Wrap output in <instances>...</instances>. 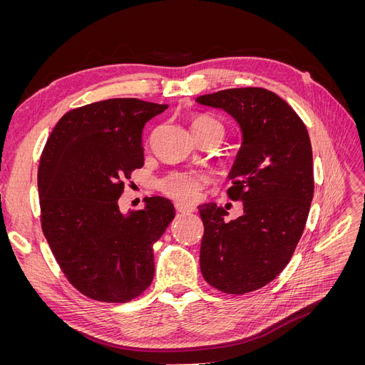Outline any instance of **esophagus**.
I'll return each mask as SVG.
<instances>
[{
  "mask_svg": "<svg viewBox=\"0 0 365 365\" xmlns=\"http://www.w3.org/2000/svg\"><path fill=\"white\" fill-rule=\"evenodd\" d=\"M175 207H176V210H178L180 213H193V212H195V207H192V205H184V204H181V202H176Z\"/></svg>",
  "mask_w": 365,
  "mask_h": 365,
  "instance_id": "1",
  "label": "esophagus"
}]
</instances>
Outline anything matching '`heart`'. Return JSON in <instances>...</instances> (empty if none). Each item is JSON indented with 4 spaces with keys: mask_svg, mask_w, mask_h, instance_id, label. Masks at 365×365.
I'll return each mask as SVG.
<instances>
[{
    "mask_svg": "<svg viewBox=\"0 0 365 365\" xmlns=\"http://www.w3.org/2000/svg\"><path fill=\"white\" fill-rule=\"evenodd\" d=\"M212 123H217L216 120L210 117H197L193 120L192 130H197ZM208 182V178L204 173L197 172H175L160 182V189L173 200L182 204H192L200 197L204 185Z\"/></svg>",
    "mask_w": 365,
    "mask_h": 365,
    "instance_id": "1",
    "label": "heart"
}]
</instances>
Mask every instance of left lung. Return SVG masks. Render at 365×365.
<instances>
[{
  "label": "left lung",
  "instance_id": "1",
  "mask_svg": "<svg viewBox=\"0 0 365 365\" xmlns=\"http://www.w3.org/2000/svg\"><path fill=\"white\" fill-rule=\"evenodd\" d=\"M196 103L235 118L242 145L227 178L244 215L227 220L215 202L200 205L204 222L200 264L208 284L247 294L283 271L300 240L314 196L312 146L302 118L263 88H231Z\"/></svg>",
  "mask_w": 365,
  "mask_h": 365
}]
</instances>
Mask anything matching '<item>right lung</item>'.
Returning <instances> with one entry per match:
<instances>
[{"label": "right lung", "mask_w": 365, "mask_h": 365, "mask_svg": "<svg viewBox=\"0 0 365 365\" xmlns=\"http://www.w3.org/2000/svg\"><path fill=\"white\" fill-rule=\"evenodd\" d=\"M168 105L108 98L76 108L43 148L38 189L42 231L70 283L98 302L125 303L149 288L153 244L175 217L173 204L145 197L123 213L125 178L143 168V128Z\"/></svg>", "instance_id": "1"}]
</instances>
